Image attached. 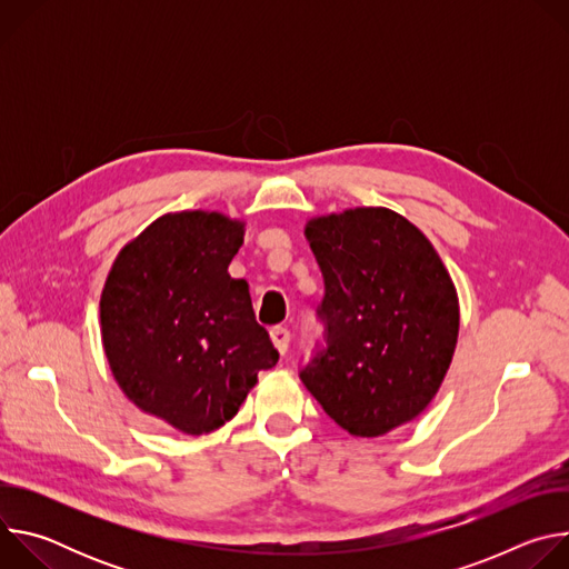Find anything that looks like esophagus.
Returning a JSON list of instances; mask_svg holds the SVG:
<instances>
[{"label":"esophagus","mask_w":569,"mask_h":569,"mask_svg":"<svg viewBox=\"0 0 569 569\" xmlns=\"http://www.w3.org/2000/svg\"><path fill=\"white\" fill-rule=\"evenodd\" d=\"M270 338H272L277 351H279L281 356H286L288 345H290V331H288L286 327H274V329L270 331Z\"/></svg>","instance_id":"esophagus-1"}]
</instances>
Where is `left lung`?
Returning <instances> with one entry per match:
<instances>
[{
  "label": "left lung",
  "mask_w": 569,
  "mask_h": 569,
  "mask_svg": "<svg viewBox=\"0 0 569 569\" xmlns=\"http://www.w3.org/2000/svg\"><path fill=\"white\" fill-rule=\"evenodd\" d=\"M323 345L299 369L340 428L380 437L417 419L450 367L459 301L432 242L385 207L315 218Z\"/></svg>",
  "instance_id": "left-lung-1"
}]
</instances>
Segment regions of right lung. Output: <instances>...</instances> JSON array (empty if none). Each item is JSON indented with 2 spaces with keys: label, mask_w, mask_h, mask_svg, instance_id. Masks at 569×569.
<instances>
[{
  "label": "right lung",
  "mask_w": 569,
  "mask_h": 569,
  "mask_svg": "<svg viewBox=\"0 0 569 569\" xmlns=\"http://www.w3.org/2000/svg\"><path fill=\"white\" fill-rule=\"evenodd\" d=\"M242 222L167 213L117 257L101 295V336L123 393L146 415L200 437L233 419L261 369L279 360L246 279L227 268Z\"/></svg>",
  "instance_id": "add662e5"
}]
</instances>
